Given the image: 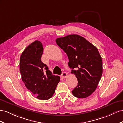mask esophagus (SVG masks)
Returning <instances> with one entry per match:
<instances>
[{
  "label": "esophagus",
  "instance_id": "34e87169",
  "mask_svg": "<svg viewBox=\"0 0 123 123\" xmlns=\"http://www.w3.org/2000/svg\"><path fill=\"white\" fill-rule=\"evenodd\" d=\"M67 73H66V72H63L62 75H61V77L63 78H65L67 77Z\"/></svg>",
  "mask_w": 123,
  "mask_h": 123
}]
</instances>
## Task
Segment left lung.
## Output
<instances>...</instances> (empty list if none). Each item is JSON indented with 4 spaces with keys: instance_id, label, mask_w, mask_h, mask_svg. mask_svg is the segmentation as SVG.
I'll use <instances>...</instances> for the list:
<instances>
[{
    "instance_id": "8db88e82",
    "label": "left lung",
    "mask_w": 123,
    "mask_h": 123,
    "mask_svg": "<svg viewBox=\"0 0 123 123\" xmlns=\"http://www.w3.org/2000/svg\"><path fill=\"white\" fill-rule=\"evenodd\" d=\"M56 44L67 53L71 73L78 84L72 91L78 98H85L96 89L102 74V61L97 48L85 38L76 34L56 39Z\"/></svg>"
}]
</instances>
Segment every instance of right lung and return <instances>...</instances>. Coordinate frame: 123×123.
I'll return each instance as SVG.
<instances>
[{
	"mask_svg": "<svg viewBox=\"0 0 123 123\" xmlns=\"http://www.w3.org/2000/svg\"><path fill=\"white\" fill-rule=\"evenodd\" d=\"M43 51L42 43L38 40L28 46L21 55L20 71L27 89L37 99L46 100L54 94L60 77L52 75L47 65L42 62Z\"/></svg>",
	"mask_w": 123,
	"mask_h": 123,
	"instance_id": "obj_1",
	"label": "right lung"
}]
</instances>
